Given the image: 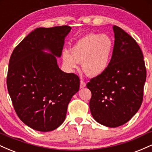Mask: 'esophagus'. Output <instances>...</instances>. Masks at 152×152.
<instances>
[{
    "mask_svg": "<svg viewBox=\"0 0 152 152\" xmlns=\"http://www.w3.org/2000/svg\"><path fill=\"white\" fill-rule=\"evenodd\" d=\"M86 83H85L83 80H81V83H80V88H84V87L86 86Z\"/></svg>",
    "mask_w": 152,
    "mask_h": 152,
    "instance_id": "1",
    "label": "esophagus"
}]
</instances>
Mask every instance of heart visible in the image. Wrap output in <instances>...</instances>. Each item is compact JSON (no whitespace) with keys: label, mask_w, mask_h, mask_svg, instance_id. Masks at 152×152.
Wrapping results in <instances>:
<instances>
[{"label":"heart","mask_w":152,"mask_h":152,"mask_svg":"<svg viewBox=\"0 0 152 152\" xmlns=\"http://www.w3.org/2000/svg\"><path fill=\"white\" fill-rule=\"evenodd\" d=\"M114 43L106 34H90L83 36L71 48V53L67 50L62 55L64 65L69 70L78 68L81 63L83 72L88 76L102 74L109 66Z\"/></svg>","instance_id":"1"}]
</instances>
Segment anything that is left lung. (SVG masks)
Here are the masks:
<instances>
[{"label": "left lung", "mask_w": 152, "mask_h": 152, "mask_svg": "<svg viewBox=\"0 0 152 152\" xmlns=\"http://www.w3.org/2000/svg\"><path fill=\"white\" fill-rule=\"evenodd\" d=\"M114 45L109 66L90 80L92 116L108 127L126 124L139 109L146 78L145 63L137 41L121 28L113 26Z\"/></svg>", "instance_id": "left-lung-1"}]
</instances>
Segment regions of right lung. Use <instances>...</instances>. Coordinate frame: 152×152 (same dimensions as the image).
<instances>
[{"instance_id": "1", "label": "right lung", "mask_w": 152, "mask_h": 152, "mask_svg": "<svg viewBox=\"0 0 152 152\" xmlns=\"http://www.w3.org/2000/svg\"><path fill=\"white\" fill-rule=\"evenodd\" d=\"M71 29L69 26L36 28L10 56L8 94L19 118L34 130L50 132L61 125L68 105L79 89L78 76L61 70L55 57L61 56Z\"/></svg>"}]
</instances>
